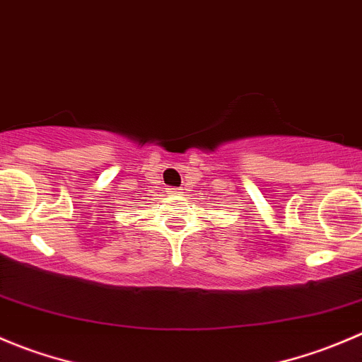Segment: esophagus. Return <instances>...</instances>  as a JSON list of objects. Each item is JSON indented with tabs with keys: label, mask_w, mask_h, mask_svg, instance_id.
Here are the masks:
<instances>
[{
	"label": "esophagus",
	"mask_w": 362,
	"mask_h": 362,
	"mask_svg": "<svg viewBox=\"0 0 362 362\" xmlns=\"http://www.w3.org/2000/svg\"><path fill=\"white\" fill-rule=\"evenodd\" d=\"M180 191L182 189L178 187H168V192H170V194H180Z\"/></svg>",
	"instance_id": "34e87169"
}]
</instances>
